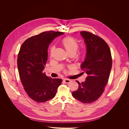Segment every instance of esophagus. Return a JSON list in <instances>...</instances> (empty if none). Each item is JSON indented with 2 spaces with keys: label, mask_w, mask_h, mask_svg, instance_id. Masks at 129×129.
<instances>
[{
  "label": "esophagus",
  "mask_w": 129,
  "mask_h": 129,
  "mask_svg": "<svg viewBox=\"0 0 129 129\" xmlns=\"http://www.w3.org/2000/svg\"><path fill=\"white\" fill-rule=\"evenodd\" d=\"M64 82L65 83H70L71 82V80L70 79H64Z\"/></svg>",
  "instance_id": "obj_1"
}]
</instances>
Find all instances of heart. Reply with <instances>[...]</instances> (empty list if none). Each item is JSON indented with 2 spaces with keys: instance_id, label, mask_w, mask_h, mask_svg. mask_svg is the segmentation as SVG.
<instances>
[{
  "instance_id": "1",
  "label": "heart",
  "mask_w": 129,
  "mask_h": 129,
  "mask_svg": "<svg viewBox=\"0 0 129 129\" xmlns=\"http://www.w3.org/2000/svg\"><path fill=\"white\" fill-rule=\"evenodd\" d=\"M62 44L68 54H75L79 46L77 40L72 37H66L63 39L62 41ZM54 49H55L54 46L51 47L50 51V54L51 56H52L53 55Z\"/></svg>"
}]
</instances>
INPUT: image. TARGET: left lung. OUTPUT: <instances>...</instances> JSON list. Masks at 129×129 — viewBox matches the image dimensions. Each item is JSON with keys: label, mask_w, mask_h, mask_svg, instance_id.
I'll return each instance as SVG.
<instances>
[{"label": "left lung", "mask_w": 129, "mask_h": 129, "mask_svg": "<svg viewBox=\"0 0 129 129\" xmlns=\"http://www.w3.org/2000/svg\"><path fill=\"white\" fill-rule=\"evenodd\" d=\"M86 47V57L81 69L87 76L85 82H76L79 87L72 92L73 97L85 104L91 103L103 94L112 67V57L109 46L100 37L86 31H81Z\"/></svg>", "instance_id": "obj_1"}]
</instances>
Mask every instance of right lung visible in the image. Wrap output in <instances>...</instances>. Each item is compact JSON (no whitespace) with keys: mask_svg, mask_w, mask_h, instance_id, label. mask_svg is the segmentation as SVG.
<instances>
[{"mask_svg":"<svg viewBox=\"0 0 129 129\" xmlns=\"http://www.w3.org/2000/svg\"><path fill=\"white\" fill-rule=\"evenodd\" d=\"M63 32H44L26 40L18 54L17 65L24 89L32 100L44 103L56 95L62 80L43 73L47 60V49L53 40Z\"/></svg>","mask_w":129,"mask_h":129,"instance_id":"obj_1","label":"right lung"}]
</instances>
